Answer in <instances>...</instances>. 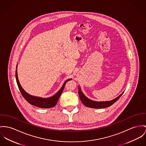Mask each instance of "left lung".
I'll return each instance as SVG.
<instances>
[{
    "label": "left lung",
    "mask_w": 146,
    "mask_h": 146,
    "mask_svg": "<svg viewBox=\"0 0 146 146\" xmlns=\"http://www.w3.org/2000/svg\"><path fill=\"white\" fill-rule=\"evenodd\" d=\"M123 93L124 92H123L118 97H117L116 98L113 100L112 101H107V102H96V101L90 100L87 97H86L84 95V94L82 92L80 88L79 89L78 92L79 98L82 101V102L83 103V104L87 107H90L92 108H104L108 107L111 105H112L113 104H114L116 101H117L123 94Z\"/></svg>",
    "instance_id": "8db88e82"
}]
</instances>
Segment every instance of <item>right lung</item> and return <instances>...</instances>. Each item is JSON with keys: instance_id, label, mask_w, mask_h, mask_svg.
<instances>
[{"instance_id": "right-lung-1", "label": "right lung", "mask_w": 146, "mask_h": 146, "mask_svg": "<svg viewBox=\"0 0 146 146\" xmlns=\"http://www.w3.org/2000/svg\"><path fill=\"white\" fill-rule=\"evenodd\" d=\"M15 78H16V80H17V83L19 90H20L23 97L25 99V100L27 101L29 103H30L31 104H32L33 106H34L37 107H39V108H52V107H54L56 105L57 102L58 101L60 95L62 94V93L63 91V90L64 88V86H65L66 83L68 80H70L72 79H69L67 80L64 82V83L63 86H62V87L61 88V89L59 90L54 96L50 97V98H40V97H34L32 96H31L23 89V88L21 86V84L19 82V80H18L17 70L15 71Z\"/></svg>"}]
</instances>
